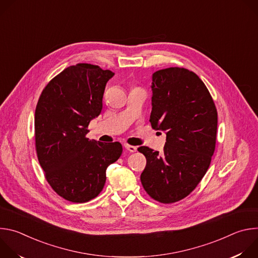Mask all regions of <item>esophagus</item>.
<instances>
[{
	"mask_svg": "<svg viewBox=\"0 0 258 258\" xmlns=\"http://www.w3.org/2000/svg\"><path fill=\"white\" fill-rule=\"evenodd\" d=\"M124 148H125L127 151L132 152V153H134V152L137 151V147L132 146V145H128V144H124Z\"/></svg>",
	"mask_w": 258,
	"mask_h": 258,
	"instance_id": "34e87169",
	"label": "esophagus"
}]
</instances>
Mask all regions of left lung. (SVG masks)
I'll list each match as a JSON object with an SVG mask.
<instances>
[{
  "label": "left lung",
  "instance_id": "8db88e82",
  "mask_svg": "<svg viewBox=\"0 0 258 258\" xmlns=\"http://www.w3.org/2000/svg\"><path fill=\"white\" fill-rule=\"evenodd\" d=\"M154 130L166 134L163 153L142 146L147 164L142 185L151 198L173 203L187 197L205 175L215 149L217 111L199 77L186 68L169 67L152 76Z\"/></svg>",
  "mask_w": 258,
  "mask_h": 258
}]
</instances>
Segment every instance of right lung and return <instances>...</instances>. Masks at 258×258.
<instances>
[{
  "instance_id": "1",
  "label": "right lung",
  "mask_w": 258,
  "mask_h": 258,
  "mask_svg": "<svg viewBox=\"0 0 258 258\" xmlns=\"http://www.w3.org/2000/svg\"><path fill=\"white\" fill-rule=\"evenodd\" d=\"M114 76L98 65L65 68L43 90L34 113L35 150L47 181L62 198L85 203L104 188L107 167L122 153L118 142L89 140L88 126L103 107Z\"/></svg>"
}]
</instances>
